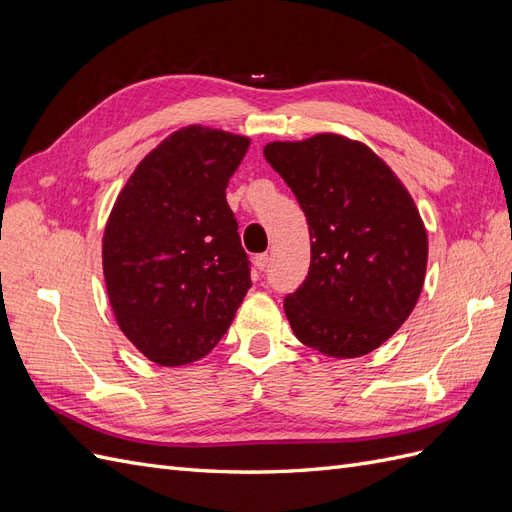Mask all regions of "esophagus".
<instances>
[{
    "instance_id": "1",
    "label": "esophagus",
    "mask_w": 512,
    "mask_h": 512,
    "mask_svg": "<svg viewBox=\"0 0 512 512\" xmlns=\"http://www.w3.org/2000/svg\"><path fill=\"white\" fill-rule=\"evenodd\" d=\"M254 265H256L258 271H265L269 267V254H258L254 258Z\"/></svg>"
}]
</instances>
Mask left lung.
Listing matches in <instances>:
<instances>
[{"label": "left lung", "mask_w": 512, "mask_h": 512, "mask_svg": "<svg viewBox=\"0 0 512 512\" xmlns=\"http://www.w3.org/2000/svg\"><path fill=\"white\" fill-rule=\"evenodd\" d=\"M262 151L297 196L312 241L305 282L284 301L294 335L335 359L369 354L408 320L425 284L427 230L410 192L342 134Z\"/></svg>", "instance_id": "1"}]
</instances>
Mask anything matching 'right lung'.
Returning <instances> with one entry per match:
<instances>
[{
	"label": "right lung",
	"mask_w": 512,
	"mask_h": 512,
	"mask_svg": "<svg viewBox=\"0 0 512 512\" xmlns=\"http://www.w3.org/2000/svg\"><path fill=\"white\" fill-rule=\"evenodd\" d=\"M247 147L241 134L179 128L138 162L106 220L102 269L115 320L162 367L207 356L252 286L226 203Z\"/></svg>",
	"instance_id": "right-lung-1"
}]
</instances>
